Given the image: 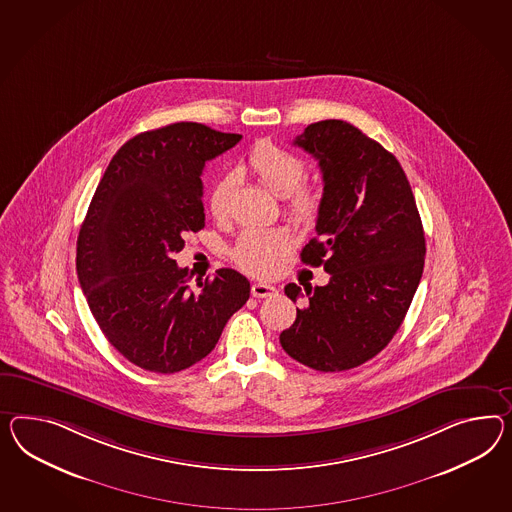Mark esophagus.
I'll return each instance as SVG.
<instances>
[{
  "label": "esophagus",
  "instance_id": "esophagus-1",
  "mask_svg": "<svg viewBox=\"0 0 512 512\" xmlns=\"http://www.w3.org/2000/svg\"><path fill=\"white\" fill-rule=\"evenodd\" d=\"M250 293H252V297L265 299V297L275 295L276 288L275 286H271V284H265V282H254V284H252V288H250Z\"/></svg>",
  "mask_w": 512,
  "mask_h": 512
}]
</instances>
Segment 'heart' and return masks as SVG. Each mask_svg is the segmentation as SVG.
<instances>
[{
    "label": "heart",
    "mask_w": 512,
    "mask_h": 512,
    "mask_svg": "<svg viewBox=\"0 0 512 512\" xmlns=\"http://www.w3.org/2000/svg\"><path fill=\"white\" fill-rule=\"evenodd\" d=\"M247 171L258 178L276 197L286 200L289 215L308 223L319 211V191L315 185L302 184L306 163L297 154L273 143H258L247 158ZM236 185L234 176L221 178L211 191L210 208L215 217H224L228 198ZM289 247V234L282 228H249L237 239L232 250L234 262L252 275H267Z\"/></svg>",
    "instance_id": "1"
}]
</instances>
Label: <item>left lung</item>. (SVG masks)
<instances>
[{"label": "left lung", "instance_id": "8db88e82", "mask_svg": "<svg viewBox=\"0 0 512 512\" xmlns=\"http://www.w3.org/2000/svg\"><path fill=\"white\" fill-rule=\"evenodd\" d=\"M293 145L319 161L325 184L317 236L301 260L323 265L330 280L284 288L302 306L280 345L315 371H345L379 354L401 327L423 273L425 234L399 161L353 124L314 122Z\"/></svg>", "mask_w": 512, "mask_h": 512}]
</instances>
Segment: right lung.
Returning a JSON list of instances; mask_svg holds the SVG:
<instances>
[{"label": "right lung", "mask_w": 512, "mask_h": 512, "mask_svg": "<svg viewBox=\"0 0 512 512\" xmlns=\"http://www.w3.org/2000/svg\"><path fill=\"white\" fill-rule=\"evenodd\" d=\"M239 141L198 122L135 135L111 159L81 224L76 269L92 315L118 353L146 371L200 362L249 301L250 282L234 269L193 291L172 258L185 232L204 228L206 163Z\"/></svg>", "instance_id": "1"}]
</instances>
